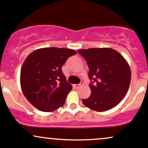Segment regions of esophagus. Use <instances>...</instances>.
I'll list each match as a JSON object with an SVG mask.
<instances>
[{
  "label": "esophagus",
  "instance_id": "1",
  "mask_svg": "<svg viewBox=\"0 0 148 148\" xmlns=\"http://www.w3.org/2000/svg\"><path fill=\"white\" fill-rule=\"evenodd\" d=\"M81 86V84H75V85H74V87L75 88H79Z\"/></svg>",
  "mask_w": 148,
  "mask_h": 148
}]
</instances>
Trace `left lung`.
Segmentation results:
<instances>
[{
	"instance_id": "left-lung-1",
	"label": "left lung",
	"mask_w": 148,
	"mask_h": 148,
	"mask_svg": "<svg viewBox=\"0 0 148 148\" xmlns=\"http://www.w3.org/2000/svg\"><path fill=\"white\" fill-rule=\"evenodd\" d=\"M87 61L91 95L83 103L94 111L111 109L121 101L128 91L131 70L123 56L111 48L80 49Z\"/></svg>"
}]
</instances>
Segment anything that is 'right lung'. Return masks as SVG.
Segmentation results:
<instances>
[{"instance_id":"obj_1","label":"right lung","mask_w":148,"mask_h":148,"mask_svg":"<svg viewBox=\"0 0 148 148\" xmlns=\"http://www.w3.org/2000/svg\"><path fill=\"white\" fill-rule=\"evenodd\" d=\"M76 52L64 48H42L26 58L21 70L22 92L37 109L51 112L62 106L72 85L62 72V65Z\"/></svg>"}]
</instances>
